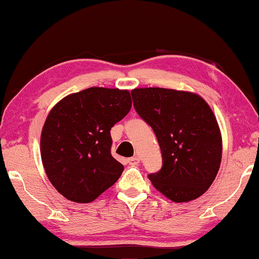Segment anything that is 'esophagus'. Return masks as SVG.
I'll use <instances>...</instances> for the list:
<instances>
[{
    "mask_svg": "<svg viewBox=\"0 0 259 259\" xmlns=\"http://www.w3.org/2000/svg\"><path fill=\"white\" fill-rule=\"evenodd\" d=\"M140 162H141V159L138 157H131L128 159L129 165H138L140 164Z\"/></svg>",
    "mask_w": 259,
    "mask_h": 259,
    "instance_id": "esophagus-1",
    "label": "esophagus"
}]
</instances>
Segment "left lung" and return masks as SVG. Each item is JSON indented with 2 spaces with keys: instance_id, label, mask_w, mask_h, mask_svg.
Segmentation results:
<instances>
[{
  "instance_id": "obj_1",
  "label": "left lung",
  "mask_w": 259,
  "mask_h": 259,
  "mask_svg": "<svg viewBox=\"0 0 259 259\" xmlns=\"http://www.w3.org/2000/svg\"><path fill=\"white\" fill-rule=\"evenodd\" d=\"M131 96L162 152L161 170L149 174V180L174 202L198 198L212 184L222 159V136L212 110L198 95L174 89L138 88Z\"/></svg>"
}]
</instances>
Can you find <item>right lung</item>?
<instances>
[{
	"mask_svg": "<svg viewBox=\"0 0 259 259\" xmlns=\"http://www.w3.org/2000/svg\"><path fill=\"white\" fill-rule=\"evenodd\" d=\"M128 90L93 87L64 97L52 109L41 135L46 174L69 201L89 203L124 170L111 155L110 130L128 115Z\"/></svg>",
	"mask_w": 259,
	"mask_h": 259,
	"instance_id": "1",
	"label": "right lung"
}]
</instances>
